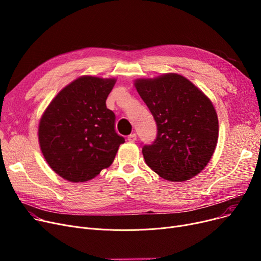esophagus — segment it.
Segmentation results:
<instances>
[{"label":"esophagus","mask_w":261,"mask_h":261,"mask_svg":"<svg viewBox=\"0 0 261 261\" xmlns=\"http://www.w3.org/2000/svg\"><path fill=\"white\" fill-rule=\"evenodd\" d=\"M136 134L135 133H132V134H130V135H128V138H127V140L130 142V143H133V142H135L136 141Z\"/></svg>","instance_id":"obj_1"}]
</instances>
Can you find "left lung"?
I'll list each match as a JSON object with an SVG mask.
<instances>
[{"instance_id": "8db88e82", "label": "left lung", "mask_w": 261, "mask_h": 261, "mask_svg": "<svg viewBox=\"0 0 261 261\" xmlns=\"http://www.w3.org/2000/svg\"><path fill=\"white\" fill-rule=\"evenodd\" d=\"M134 86L158 127L154 142L142 148L147 165L170 182L200 173L218 142V117L210 98L179 74L138 79Z\"/></svg>"}]
</instances>
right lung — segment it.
<instances>
[{"mask_svg": "<svg viewBox=\"0 0 261 261\" xmlns=\"http://www.w3.org/2000/svg\"><path fill=\"white\" fill-rule=\"evenodd\" d=\"M116 80L82 76L63 88L39 123V144L49 167L63 179L89 181L113 163L125 139L106 100Z\"/></svg>", "mask_w": 261, "mask_h": 261, "instance_id": "obj_1", "label": "right lung"}]
</instances>
